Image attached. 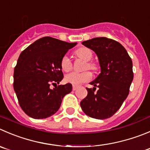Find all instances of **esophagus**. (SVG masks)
Instances as JSON below:
<instances>
[{
  "instance_id": "esophagus-1",
  "label": "esophagus",
  "mask_w": 150,
  "mask_h": 150,
  "mask_svg": "<svg viewBox=\"0 0 150 150\" xmlns=\"http://www.w3.org/2000/svg\"><path fill=\"white\" fill-rule=\"evenodd\" d=\"M77 89V86L76 85H73V91H76Z\"/></svg>"
}]
</instances>
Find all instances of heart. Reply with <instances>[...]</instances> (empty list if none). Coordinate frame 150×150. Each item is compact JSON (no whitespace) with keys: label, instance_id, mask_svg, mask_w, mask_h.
<instances>
[{"label":"heart","instance_id":"1","mask_svg":"<svg viewBox=\"0 0 150 150\" xmlns=\"http://www.w3.org/2000/svg\"><path fill=\"white\" fill-rule=\"evenodd\" d=\"M76 56L78 57L81 58L83 60L86 61V64L85 65V69H91L95 70L96 66L94 63L88 61L91 60L93 57V53L91 49L86 48V47H82L79 48L75 51ZM60 67L61 69L65 72H68L72 69V62L68 55H64L62 57L60 61ZM92 78V74L90 71H84L82 73L78 72H72L67 74L65 76V81L68 83L73 84L74 85H77L82 82H88L91 80Z\"/></svg>","mask_w":150,"mask_h":150}]
</instances>
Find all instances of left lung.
Listing matches in <instances>:
<instances>
[{"label":"left lung","instance_id":"left-lung-1","mask_svg":"<svg viewBox=\"0 0 150 150\" xmlns=\"http://www.w3.org/2000/svg\"><path fill=\"white\" fill-rule=\"evenodd\" d=\"M82 43L96 54L101 73L90 83L93 88H86L88 96L81 101V108L91 118L108 119L121 108L129 94L133 79L132 59L122 44L112 39L95 38Z\"/></svg>","mask_w":150,"mask_h":150}]
</instances>
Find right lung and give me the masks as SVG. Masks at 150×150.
Listing matches in <instances>:
<instances>
[{"instance_id":"add662e5","label":"right lung","mask_w":150,"mask_h":150,"mask_svg":"<svg viewBox=\"0 0 150 150\" xmlns=\"http://www.w3.org/2000/svg\"><path fill=\"white\" fill-rule=\"evenodd\" d=\"M76 42L44 37L21 52L14 71V90L21 108L28 116L42 119L54 115L72 85H59L63 79L60 61ZM51 84H56L54 89Z\"/></svg>"}]
</instances>
